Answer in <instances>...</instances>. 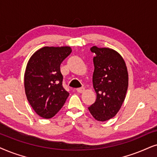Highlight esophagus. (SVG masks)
Masks as SVG:
<instances>
[{
	"instance_id": "obj_1",
	"label": "esophagus",
	"mask_w": 157,
	"mask_h": 157,
	"mask_svg": "<svg viewBox=\"0 0 157 157\" xmlns=\"http://www.w3.org/2000/svg\"><path fill=\"white\" fill-rule=\"evenodd\" d=\"M85 87H79V88L76 89V91L79 93H82L85 91Z\"/></svg>"
}]
</instances>
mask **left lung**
I'll list each match as a JSON object with an SVG mask.
<instances>
[{
	"label": "left lung",
	"mask_w": 157,
	"mask_h": 157,
	"mask_svg": "<svg viewBox=\"0 0 157 157\" xmlns=\"http://www.w3.org/2000/svg\"><path fill=\"white\" fill-rule=\"evenodd\" d=\"M93 57V87L95 102L88 108L94 118L105 121L113 118L124 103L128 89V75L124 59L109 48H90Z\"/></svg>",
	"instance_id": "left-lung-1"
}]
</instances>
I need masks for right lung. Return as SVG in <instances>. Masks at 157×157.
Wrapping results in <instances>:
<instances>
[{
    "instance_id": "1",
    "label": "right lung",
    "mask_w": 157,
    "mask_h": 157,
    "mask_svg": "<svg viewBox=\"0 0 157 157\" xmlns=\"http://www.w3.org/2000/svg\"><path fill=\"white\" fill-rule=\"evenodd\" d=\"M72 52L70 47H44L31 56L24 75V87L30 105L39 116L51 118L69 96L63 87L60 64Z\"/></svg>"
}]
</instances>
